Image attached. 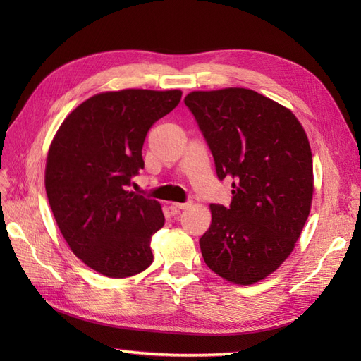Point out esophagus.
Instances as JSON below:
<instances>
[{
	"label": "esophagus",
	"mask_w": 361,
	"mask_h": 361,
	"mask_svg": "<svg viewBox=\"0 0 361 361\" xmlns=\"http://www.w3.org/2000/svg\"><path fill=\"white\" fill-rule=\"evenodd\" d=\"M190 206L191 203H173V207H176V209H187Z\"/></svg>",
	"instance_id": "esophagus-1"
}]
</instances>
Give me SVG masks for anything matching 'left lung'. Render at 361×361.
Segmentation results:
<instances>
[{
    "label": "left lung",
    "mask_w": 361,
    "mask_h": 361,
    "mask_svg": "<svg viewBox=\"0 0 361 361\" xmlns=\"http://www.w3.org/2000/svg\"><path fill=\"white\" fill-rule=\"evenodd\" d=\"M183 102L216 176L235 179L231 207L209 206L212 221L200 238L204 264L235 285H255L289 257L310 214L307 134L289 108L243 87L191 92Z\"/></svg>",
    "instance_id": "1"
}]
</instances>
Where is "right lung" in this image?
<instances>
[{
  "instance_id": "1",
  "label": "right lung",
  "mask_w": 361,
  "mask_h": 361,
  "mask_svg": "<svg viewBox=\"0 0 361 361\" xmlns=\"http://www.w3.org/2000/svg\"><path fill=\"white\" fill-rule=\"evenodd\" d=\"M180 97V90L97 93L69 113L51 141V211L72 253L102 276H135L154 260L150 241L164 226L161 204L128 185L145 167L149 129Z\"/></svg>"
}]
</instances>
